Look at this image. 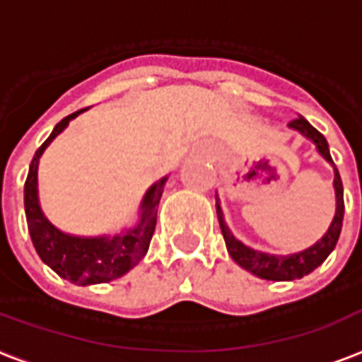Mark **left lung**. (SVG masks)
Returning <instances> with one entry per match:
<instances>
[{
  "instance_id": "8db88e82",
  "label": "left lung",
  "mask_w": 362,
  "mask_h": 362,
  "mask_svg": "<svg viewBox=\"0 0 362 362\" xmlns=\"http://www.w3.org/2000/svg\"><path fill=\"white\" fill-rule=\"evenodd\" d=\"M292 131H298L302 136H305L308 140H311L315 144L317 151L321 153L330 167L334 169V193H336V212L332 222L328 226L327 233L315 243L311 245L305 250H300V252H294V255H272V252H262V250H256V248L248 247L243 241H239L233 231L230 230V226L226 224L224 211L220 206V199L216 195V214L218 222H220V230H222V235H224L226 247H228V252L233 258L235 264L247 269L256 277L266 281H294L302 279L305 275H310L313 269L321 266L322 262L327 260L328 255L334 250L336 243H338V237H340L341 231V222H344V186H341L340 173L336 169L334 161L330 157V150H328L327 138L322 136L321 132L317 131L315 127L310 125V121H305L302 115H298L296 119H292L288 123Z\"/></svg>"
}]
</instances>
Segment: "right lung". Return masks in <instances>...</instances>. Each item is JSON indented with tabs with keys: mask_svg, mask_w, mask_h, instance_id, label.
Masks as SVG:
<instances>
[{
	"mask_svg": "<svg viewBox=\"0 0 362 362\" xmlns=\"http://www.w3.org/2000/svg\"><path fill=\"white\" fill-rule=\"evenodd\" d=\"M85 110L68 115L52 129L51 136L35 151L24 184V211H26L28 231L34 243L35 252L40 255L43 264L51 267L57 275L79 286L110 283L117 277H123L144 258L150 248L151 235L156 231L157 206L165 192V184L169 180V176H163L161 180L153 182L148 187L138 206L136 226L123 228L112 235L93 237L74 235L59 230L45 216L40 205V189H37L40 159L52 140Z\"/></svg>",
	"mask_w": 362,
	"mask_h": 362,
	"instance_id": "1",
	"label": "right lung"
}]
</instances>
